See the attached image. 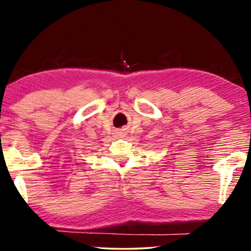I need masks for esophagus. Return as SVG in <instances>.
I'll return each mask as SVG.
<instances>
[{
	"instance_id": "esophagus-1",
	"label": "esophagus",
	"mask_w": 251,
	"mask_h": 251,
	"mask_svg": "<svg viewBox=\"0 0 251 251\" xmlns=\"http://www.w3.org/2000/svg\"><path fill=\"white\" fill-rule=\"evenodd\" d=\"M118 136H119V137H122V136H123V133H122L121 131H120V132H118Z\"/></svg>"
}]
</instances>
